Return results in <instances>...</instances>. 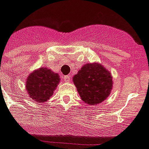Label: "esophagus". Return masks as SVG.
<instances>
[{
    "label": "esophagus",
    "mask_w": 149,
    "mask_h": 149,
    "mask_svg": "<svg viewBox=\"0 0 149 149\" xmlns=\"http://www.w3.org/2000/svg\"><path fill=\"white\" fill-rule=\"evenodd\" d=\"M63 79H64L65 82H69V81H70V76L69 75L64 76V78H63Z\"/></svg>",
    "instance_id": "obj_1"
}]
</instances>
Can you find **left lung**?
I'll list each match as a JSON object with an SVG mask.
<instances>
[{
	"mask_svg": "<svg viewBox=\"0 0 149 149\" xmlns=\"http://www.w3.org/2000/svg\"><path fill=\"white\" fill-rule=\"evenodd\" d=\"M81 100L89 106L100 104L111 93V74L99 63L85 64L73 77Z\"/></svg>",
	"mask_w": 149,
	"mask_h": 149,
	"instance_id": "obj_1",
	"label": "left lung"
}]
</instances>
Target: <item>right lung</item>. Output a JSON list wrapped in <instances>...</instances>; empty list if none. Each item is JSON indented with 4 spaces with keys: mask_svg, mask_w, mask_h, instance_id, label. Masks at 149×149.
Masks as SVG:
<instances>
[{
    "mask_svg": "<svg viewBox=\"0 0 149 149\" xmlns=\"http://www.w3.org/2000/svg\"><path fill=\"white\" fill-rule=\"evenodd\" d=\"M60 82V77L50 69L40 68L35 70L26 79V90L34 101L43 102L49 100Z\"/></svg>",
    "mask_w": 149,
    "mask_h": 149,
    "instance_id": "obj_1",
    "label": "right lung"
}]
</instances>
